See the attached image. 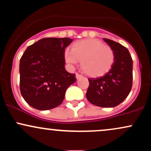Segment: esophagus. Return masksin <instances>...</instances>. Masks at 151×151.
Instances as JSON below:
<instances>
[{
    "mask_svg": "<svg viewBox=\"0 0 151 151\" xmlns=\"http://www.w3.org/2000/svg\"><path fill=\"white\" fill-rule=\"evenodd\" d=\"M81 77H82V75H81V74H79V73H76V78H77V79H79V78H81Z\"/></svg>",
    "mask_w": 151,
    "mask_h": 151,
    "instance_id": "1",
    "label": "esophagus"
}]
</instances>
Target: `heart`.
<instances>
[{
	"label": "heart",
	"instance_id": "b5f03b06",
	"mask_svg": "<svg viewBox=\"0 0 151 151\" xmlns=\"http://www.w3.org/2000/svg\"><path fill=\"white\" fill-rule=\"evenodd\" d=\"M65 59L71 65L81 61V67L86 75L97 77L111 69L115 61V53L110 46L101 40L88 39L74 43L71 51L65 52Z\"/></svg>",
	"mask_w": 151,
	"mask_h": 151
}]
</instances>
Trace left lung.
<instances>
[{
    "instance_id": "8db88e82",
    "label": "left lung",
    "mask_w": 151,
    "mask_h": 151,
    "mask_svg": "<svg viewBox=\"0 0 151 151\" xmlns=\"http://www.w3.org/2000/svg\"><path fill=\"white\" fill-rule=\"evenodd\" d=\"M115 53V61L105 75L89 78L86 99L98 106L114 107L129 96L133 84V60L129 50L111 40L104 38Z\"/></svg>"
}]
</instances>
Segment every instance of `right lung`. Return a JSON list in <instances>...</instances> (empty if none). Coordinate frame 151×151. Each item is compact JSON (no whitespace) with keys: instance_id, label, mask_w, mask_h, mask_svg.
I'll use <instances>...</instances> for the list:
<instances>
[{"instance_id":"add662e5","label":"right lung","mask_w":151,"mask_h":151,"mask_svg":"<svg viewBox=\"0 0 151 151\" xmlns=\"http://www.w3.org/2000/svg\"><path fill=\"white\" fill-rule=\"evenodd\" d=\"M72 39L45 37L27 47L20 60V89L25 101L38 110L60 106L75 74L65 68V50Z\"/></svg>"}]
</instances>
